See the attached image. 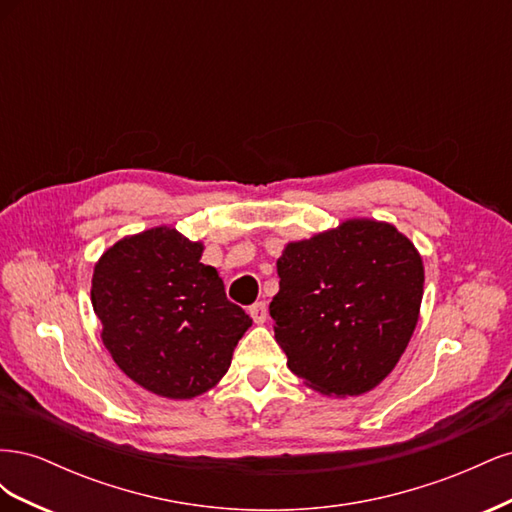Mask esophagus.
Returning a JSON list of instances; mask_svg holds the SVG:
<instances>
[{"mask_svg": "<svg viewBox=\"0 0 512 512\" xmlns=\"http://www.w3.org/2000/svg\"><path fill=\"white\" fill-rule=\"evenodd\" d=\"M250 316L254 318V322L256 324H262L267 320V316H269V307H267V301H258V303H254L252 307H250Z\"/></svg>", "mask_w": 512, "mask_h": 512, "instance_id": "1", "label": "esophagus"}]
</instances>
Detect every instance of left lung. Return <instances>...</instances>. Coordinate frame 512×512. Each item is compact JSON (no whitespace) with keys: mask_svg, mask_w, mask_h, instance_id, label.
<instances>
[{"mask_svg":"<svg viewBox=\"0 0 512 512\" xmlns=\"http://www.w3.org/2000/svg\"><path fill=\"white\" fill-rule=\"evenodd\" d=\"M269 312L294 376L335 397L378 386L404 354L423 299V260L408 237L348 220L288 243Z\"/></svg>","mask_w":512,"mask_h":512,"instance_id":"obj_1","label":"left lung"}]
</instances>
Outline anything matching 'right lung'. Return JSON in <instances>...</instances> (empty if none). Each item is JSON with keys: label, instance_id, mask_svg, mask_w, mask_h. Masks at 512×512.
<instances>
[{"label": "right lung", "instance_id": "obj_1", "mask_svg": "<svg viewBox=\"0 0 512 512\" xmlns=\"http://www.w3.org/2000/svg\"><path fill=\"white\" fill-rule=\"evenodd\" d=\"M200 256L203 243L158 226L108 247L94 269L91 305L106 350L123 374L160 397L209 391L252 327Z\"/></svg>", "mask_w": 512, "mask_h": 512}]
</instances>
